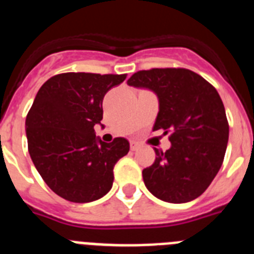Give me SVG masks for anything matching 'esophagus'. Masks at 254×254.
<instances>
[{"instance_id": "esophagus-1", "label": "esophagus", "mask_w": 254, "mask_h": 254, "mask_svg": "<svg viewBox=\"0 0 254 254\" xmlns=\"http://www.w3.org/2000/svg\"><path fill=\"white\" fill-rule=\"evenodd\" d=\"M138 148H140V145H138V142H136V141H131V150H132V151L137 150Z\"/></svg>"}]
</instances>
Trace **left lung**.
<instances>
[{
	"instance_id": "obj_1",
	"label": "left lung",
	"mask_w": 254,
	"mask_h": 254,
	"mask_svg": "<svg viewBox=\"0 0 254 254\" xmlns=\"http://www.w3.org/2000/svg\"><path fill=\"white\" fill-rule=\"evenodd\" d=\"M128 86L157 95L153 131L171 132V148L154 149L153 166L142 171L146 189L167 203H188L205 191L220 171L229 141V123L220 95L189 69L137 71Z\"/></svg>"
}]
</instances>
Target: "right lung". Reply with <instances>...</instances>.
Segmentation results:
<instances>
[{
	"mask_svg": "<svg viewBox=\"0 0 254 254\" xmlns=\"http://www.w3.org/2000/svg\"><path fill=\"white\" fill-rule=\"evenodd\" d=\"M127 74L63 73L42 84L25 119L28 151L55 194L74 203L103 198L112 189L113 168L129 150L123 137L104 142L103 99Z\"/></svg>",
	"mask_w": 254,
	"mask_h": 254,
	"instance_id": "1",
	"label": "right lung"
}]
</instances>
